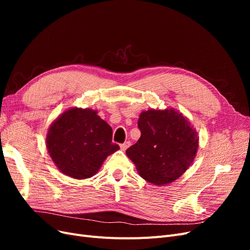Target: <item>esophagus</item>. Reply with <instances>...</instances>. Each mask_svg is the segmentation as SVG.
<instances>
[{
    "instance_id": "esophagus-1",
    "label": "esophagus",
    "mask_w": 250,
    "mask_h": 250,
    "mask_svg": "<svg viewBox=\"0 0 250 250\" xmlns=\"http://www.w3.org/2000/svg\"><path fill=\"white\" fill-rule=\"evenodd\" d=\"M130 145H131L130 142H125L124 144H122V145H120V148H121V150H122V151H125Z\"/></svg>"
}]
</instances>
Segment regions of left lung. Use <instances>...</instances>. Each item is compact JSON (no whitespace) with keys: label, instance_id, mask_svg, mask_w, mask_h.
<instances>
[{"label":"left lung","instance_id":"obj_1","mask_svg":"<svg viewBox=\"0 0 250 250\" xmlns=\"http://www.w3.org/2000/svg\"><path fill=\"white\" fill-rule=\"evenodd\" d=\"M139 141L126 150L142 178L155 186L169 185L192 165L199 137L190 121L174 108L141 112Z\"/></svg>","mask_w":250,"mask_h":250}]
</instances>
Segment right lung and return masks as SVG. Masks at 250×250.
<instances>
[{
  "label": "right lung",
  "mask_w": 250,
  "mask_h": 250,
  "mask_svg": "<svg viewBox=\"0 0 250 250\" xmlns=\"http://www.w3.org/2000/svg\"><path fill=\"white\" fill-rule=\"evenodd\" d=\"M97 113L72 107L49 127L46 144L52 161L59 171L75 179L94 176L106 157L120 149L111 142V127Z\"/></svg>",
  "instance_id": "right-lung-1"
}]
</instances>
